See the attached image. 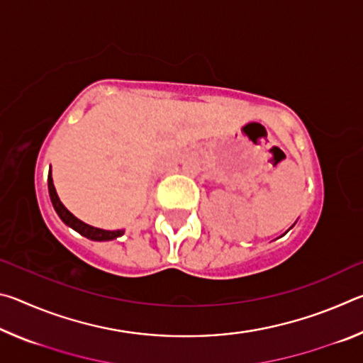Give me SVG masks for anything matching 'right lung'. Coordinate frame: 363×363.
<instances>
[{
  "mask_svg": "<svg viewBox=\"0 0 363 363\" xmlns=\"http://www.w3.org/2000/svg\"><path fill=\"white\" fill-rule=\"evenodd\" d=\"M48 187H49V196H51L52 206H54V210H56V213L59 214V218L62 219L67 225H70L73 230H77L78 233H82L83 237L89 238V240L102 242V240H113V238L123 235V230L97 229V227L84 224L83 220H79L78 218L73 216V214L69 210H67V208L62 203H60L59 196L56 194V187H54V184H52L51 171H49V176H48Z\"/></svg>",
  "mask_w": 363,
  "mask_h": 363,
  "instance_id": "right-lung-1",
  "label": "right lung"
}]
</instances>
